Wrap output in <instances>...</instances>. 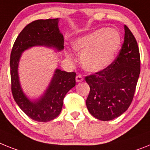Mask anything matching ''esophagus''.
Wrapping results in <instances>:
<instances>
[{
    "label": "esophagus",
    "instance_id": "obj_1",
    "mask_svg": "<svg viewBox=\"0 0 150 150\" xmlns=\"http://www.w3.org/2000/svg\"><path fill=\"white\" fill-rule=\"evenodd\" d=\"M83 80V77L82 75H77L76 76V83H80V82H82Z\"/></svg>",
    "mask_w": 150,
    "mask_h": 150
}]
</instances>
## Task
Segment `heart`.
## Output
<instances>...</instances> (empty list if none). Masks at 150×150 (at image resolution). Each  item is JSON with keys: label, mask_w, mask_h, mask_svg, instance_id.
<instances>
[{"label": "heart", "mask_w": 150, "mask_h": 150, "mask_svg": "<svg viewBox=\"0 0 150 150\" xmlns=\"http://www.w3.org/2000/svg\"><path fill=\"white\" fill-rule=\"evenodd\" d=\"M121 36L114 29H97L86 35L75 38L71 42L74 52L81 54L80 61L88 72L96 73L109 66L121 48ZM69 59L73 56L66 54Z\"/></svg>", "instance_id": "1"}]
</instances>
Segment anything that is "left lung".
Returning a JSON list of instances; mask_svg holds the SVG:
<instances>
[{
	"mask_svg": "<svg viewBox=\"0 0 150 150\" xmlns=\"http://www.w3.org/2000/svg\"><path fill=\"white\" fill-rule=\"evenodd\" d=\"M140 73L136 38L125 25V42L115 61L105 69L86 76L90 87L86 104L89 113L101 121H111L129 108Z\"/></svg>",
	"mask_w": 150,
	"mask_h": 150,
	"instance_id": "obj_1",
	"label": "left lung"
}]
</instances>
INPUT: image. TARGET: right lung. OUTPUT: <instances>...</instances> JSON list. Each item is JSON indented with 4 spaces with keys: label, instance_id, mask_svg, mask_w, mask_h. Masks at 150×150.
<instances>
[{
    "label": "right lung",
    "instance_id": "add662e5",
    "mask_svg": "<svg viewBox=\"0 0 150 150\" xmlns=\"http://www.w3.org/2000/svg\"><path fill=\"white\" fill-rule=\"evenodd\" d=\"M58 22L57 18L38 20L28 24L16 38L11 54V90L14 100L28 117L39 122L52 121L59 115L65 95L76 85V73L56 69L43 95L31 100L21 88L18 67L22 53L32 47L45 46L57 52L64 49V36Z\"/></svg>",
    "mask_w": 150,
    "mask_h": 150
}]
</instances>
